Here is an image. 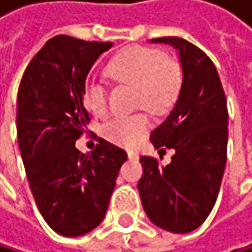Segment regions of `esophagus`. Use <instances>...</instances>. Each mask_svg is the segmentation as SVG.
<instances>
[{
  "mask_svg": "<svg viewBox=\"0 0 252 252\" xmlns=\"http://www.w3.org/2000/svg\"><path fill=\"white\" fill-rule=\"evenodd\" d=\"M128 158L130 160H137L139 158V154L136 151H128Z\"/></svg>",
  "mask_w": 252,
  "mask_h": 252,
  "instance_id": "34e87169",
  "label": "esophagus"
}]
</instances>
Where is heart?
Masks as SVG:
<instances>
[{"mask_svg": "<svg viewBox=\"0 0 252 252\" xmlns=\"http://www.w3.org/2000/svg\"><path fill=\"white\" fill-rule=\"evenodd\" d=\"M105 71L118 83L136 86V107H145L154 115L171 107L181 86L178 66L166 60L163 53L147 46H130L119 51L109 60ZM84 101L96 116H104L109 110L107 91L98 81L86 83ZM148 131L150 118L145 112L115 116L102 127L105 139L127 148L139 145Z\"/></svg>", "mask_w": 252, "mask_h": 252, "instance_id": "obj_1", "label": "heart"}]
</instances>
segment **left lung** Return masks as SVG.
Segmentation results:
<instances>
[{
  "instance_id": "1",
  "label": "left lung",
  "mask_w": 252,
  "mask_h": 252,
  "mask_svg": "<svg viewBox=\"0 0 252 252\" xmlns=\"http://www.w3.org/2000/svg\"><path fill=\"white\" fill-rule=\"evenodd\" d=\"M156 43L178 51L183 83L169 116L151 133L156 150L172 148L169 164L140 157L137 183L150 220L171 233H189L210 215L227 163L228 110L218 71L210 57L181 37H158Z\"/></svg>"
}]
</instances>
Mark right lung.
Listing matches in <instances>:
<instances>
[{"mask_svg":"<svg viewBox=\"0 0 252 252\" xmlns=\"http://www.w3.org/2000/svg\"><path fill=\"white\" fill-rule=\"evenodd\" d=\"M112 42L59 34L28 63L18 91V143L27 178L45 222L67 237L101 224L127 153L99 139L91 154L75 148L91 115L84 84Z\"/></svg>","mask_w":252,"mask_h":252,"instance_id":"add662e5","label":"right lung"}]
</instances>
